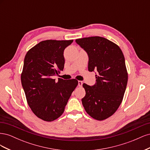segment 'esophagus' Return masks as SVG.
<instances>
[{
  "instance_id": "esophagus-1",
  "label": "esophagus",
  "mask_w": 150,
  "mask_h": 150,
  "mask_svg": "<svg viewBox=\"0 0 150 150\" xmlns=\"http://www.w3.org/2000/svg\"><path fill=\"white\" fill-rule=\"evenodd\" d=\"M83 85V81H78V86H79V87H81Z\"/></svg>"
}]
</instances>
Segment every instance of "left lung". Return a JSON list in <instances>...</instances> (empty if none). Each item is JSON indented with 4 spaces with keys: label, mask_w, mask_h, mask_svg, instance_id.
<instances>
[{
    "label": "left lung",
    "mask_w": 150,
    "mask_h": 150,
    "mask_svg": "<svg viewBox=\"0 0 150 150\" xmlns=\"http://www.w3.org/2000/svg\"><path fill=\"white\" fill-rule=\"evenodd\" d=\"M76 42L88 54V71H98L96 84H83L86 91L83 105L93 118L104 120L116 111L124 97L128 76L123 53L116 44L99 36Z\"/></svg>",
    "instance_id": "1"
}]
</instances>
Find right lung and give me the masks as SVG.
I'll return each mask as SVG.
<instances>
[{
    "label": "right lung",
    "instance_id": "right-lung-1",
    "mask_svg": "<svg viewBox=\"0 0 150 150\" xmlns=\"http://www.w3.org/2000/svg\"><path fill=\"white\" fill-rule=\"evenodd\" d=\"M73 40H46L27 52L21 73V83L29 107L45 121H53L64 111L65 106L77 87L75 79L57 81L53 76L64 66V51Z\"/></svg>",
    "mask_w": 150,
    "mask_h": 150
}]
</instances>
